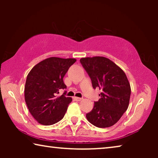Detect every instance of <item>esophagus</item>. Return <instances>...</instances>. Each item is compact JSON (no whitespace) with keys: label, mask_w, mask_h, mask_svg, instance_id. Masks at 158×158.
<instances>
[{"label":"esophagus","mask_w":158,"mask_h":158,"mask_svg":"<svg viewBox=\"0 0 158 158\" xmlns=\"http://www.w3.org/2000/svg\"><path fill=\"white\" fill-rule=\"evenodd\" d=\"M75 99V101H81L82 100V98H79V97H74V98H73Z\"/></svg>","instance_id":"1"}]
</instances>
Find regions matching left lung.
Wrapping results in <instances>:
<instances>
[{
  "instance_id": "8db88e82",
  "label": "left lung",
  "mask_w": 158,
  "mask_h": 158,
  "mask_svg": "<svg viewBox=\"0 0 158 158\" xmlns=\"http://www.w3.org/2000/svg\"><path fill=\"white\" fill-rule=\"evenodd\" d=\"M80 62L91 80L93 88L102 89L100 98L95 101L86 118L99 128L113 126L129 106L131 88L126 74L106 57H85Z\"/></svg>"
}]
</instances>
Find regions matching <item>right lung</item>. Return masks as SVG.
I'll list each match as a JSON object with an SVG mask.
<instances>
[{"mask_svg": "<svg viewBox=\"0 0 158 158\" xmlns=\"http://www.w3.org/2000/svg\"><path fill=\"white\" fill-rule=\"evenodd\" d=\"M74 58L49 57L36 64L27 75L24 88L25 101L32 116L41 124L52 125L62 119L72 98L66 92L57 96L60 89L67 88L63 77Z\"/></svg>", "mask_w": 158, "mask_h": 158, "instance_id": "add662e5", "label": "right lung"}]
</instances>
